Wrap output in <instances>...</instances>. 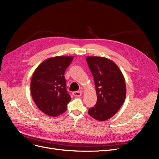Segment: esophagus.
Here are the masks:
<instances>
[{
    "label": "esophagus",
    "instance_id": "34e87169",
    "mask_svg": "<svg viewBox=\"0 0 159 159\" xmlns=\"http://www.w3.org/2000/svg\"><path fill=\"white\" fill-rule=\"evenodd\" d=\"M82 91H74L73 92V95L75 97H80V96L82 95Z\"/></svg>",
    "mask_w": 159,
    "mask_h": 159
}]
</instances>
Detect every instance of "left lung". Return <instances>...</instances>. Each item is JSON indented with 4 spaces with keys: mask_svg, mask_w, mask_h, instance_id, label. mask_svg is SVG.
<instances>
[{
    "mask_svg": "<svg viewBox=\"0 0 159 159\" xmlns=\"http://www.w3.org/2000/svg\"><path fill=\"white\" fill-rule=\"evenodd\" d=\"M93 76L98 100L89 109L91 117L103 121L112 117L121 108L126 97L125 80L117 65L103 57H86Z\"/></svg>",
    "mask_w": 159,
    "mask_h": 159,
    "instance_id": "obj_1",
    "label": "left lung"
}]
</instances>
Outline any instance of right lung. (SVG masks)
Here are the masks:
<instances>
[{"label":"right lung","mask_w":159,"mask_h":159,"mask_svg":"<svg viewBox=\"0 0 159 159\" xmlns=\"http://www.w3.org/2000/svg\"><path fill=\"white\" fill-rule=\"evenodd\" d=\"M73 59L71 56L50 57L34 71L30 81L32 99L38 108L49 116L64 113L71 101L66 88L64 74Z\"/></svg>","instance_id":"1"}]
</instances>
